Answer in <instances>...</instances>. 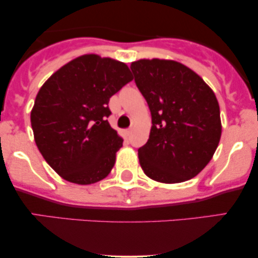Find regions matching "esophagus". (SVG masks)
Masks as SVG:
<instances>
[{
    "label": "esophagus",
    "instance_id": "1",
    "mask_svg": "<svg viewBox=\"0 0 258 258\" xmlns=\"http://www.w3.org/2000/svg\"><path fill=\"white\" fill-rule=\"evenodd\" d=\"M130 135H131V128L126 130V131H125V136H126V137H128Z\"/></svg>",
    "mask_w": 258,
    "mask_h": 258
}]
</instances>
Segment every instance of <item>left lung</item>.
Here are the masks:
<instances>
[{"label": "left lung", "instance_id": "left-lung-1", "mask_svg": "<svg viewBox=\"0 0 258 258\" xmlns=\"http://www.w3.org/2000/svg\"><path fill=\"white\" fill-rule=\"evenodd\" d=\"M131 69L152 112L149 139L138 149L142 170L166 184L193 178L209 164L221 139L214 91L197 73L171 59H139Z\"/></svg>", "mask_w": 258, "mask_h": 258}]
</instances>
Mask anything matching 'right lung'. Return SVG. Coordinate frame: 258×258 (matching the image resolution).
<instances>
[{
  "label": "right lung",
  "mask_w": 258,
  "mask_h": 258,
  "mask_svg": "<svg viewBox=\"0 0 258 258\" xmlns=\"http://www.w3.org/2000/svg\"><path fill=\"white\" fill-rule=\"evenodd\" d=\"M133 76L122 61L84 54L58 69L31 109L35 143L61 178L87 185L104 179L123 139L111 128L109 99Z\"/></svg>",
  "instance_id": "obj_1"
}]
</instances>
